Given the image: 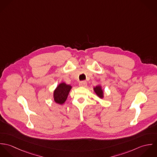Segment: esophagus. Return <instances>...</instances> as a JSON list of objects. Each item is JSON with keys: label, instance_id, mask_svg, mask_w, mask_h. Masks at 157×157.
<instances>
[{"label": "esophagus", "instance_id": "esophagus-1", "mask_svg": "<svg viewBox=\"0 0 157 157\" xmlns=\"http://www.w3.org/2000/svg\"><path fill=\"white\" fill-rule=\"evenodd\" d=\"M79 86H82V87H86L87 86V83L85 81H82V82H80Z\"/></svg>", "mask_w": 157, "mask_h": 157}]
</instances>
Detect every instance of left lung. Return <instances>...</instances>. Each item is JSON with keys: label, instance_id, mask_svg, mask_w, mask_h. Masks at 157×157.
Wrapping results in <instances>:
<instances>
[{"label": "left lung", "instance_id": "left-lung-1", "mask_svg": "<svg viewBox=\"0 0 157 157\" xmlns=\"http://www.w3.org/2000/svg\"><path fill=\"white\" fill-rule=\"evenodd\" d=\"M94 90L96 95L100 98H104V90L102 89V86L100 85H98L94 87Z\"/></svg>", "mask_w": 157, "mask_h": 157}]
</instances>
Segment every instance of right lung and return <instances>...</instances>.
Segmentation results:
<instances>
[{"label": "right lung", "instance_id": "add662e5", "mask_svg": "<svg viewBox=\"0 0 157 157\" xmlns=\"http://www.w3.org/2000/svg\"><path fill=\"white\" fill-rule=\"evenodd\" d=\"M71 89L72 86L65 82L59 83L53 92V98L55 103L60 105H63L66 101Z\"/></svg>", "mask_w": 157, "mask_h": 157}]
</instances>
